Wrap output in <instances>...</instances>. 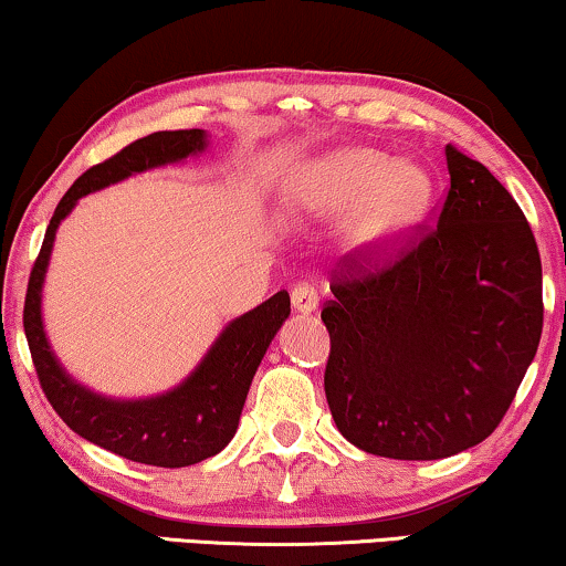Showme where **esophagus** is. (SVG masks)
I'll return each instance as SVG.
<instances>
[{
	"mask_svg": "<svg viewBox=\"0 0 566 566\" xmlns=\"http://www.w3.org/2000/svg\"><path fill=\"white\" fill-rule=\"evenodd\" d=\"M291 301H293V308L296 312H304V314H312L316 306H319V293L312 283H296L291 291Z\"/></svg>",
	"mask_w": 566,
	"mask_h": 566,
	"instance_id": "esophagus-1",
	"label": "esophagus"
}]
</instances>
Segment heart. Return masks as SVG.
I'll list each match as a JSON object with an SVG mask.
<instances>
[{
  "instance_id": "obj_1",
  "label": "heart",
  "mask_w": 566,
  "mask_h": 566,
  "mask_svg": "<svg viewBox=\"0 0 566 566\" xmlns=\"http://www.w3.org/2000/svg\"><path fill=\"white\" fill-rule=\"evenodd\" d=\"M432 182L417 165L374 149H345L322 159L293 188V203L308 213H343L353 206L347 231L360 247H389L428 211Z\"/></svg>"
}]
</instances>
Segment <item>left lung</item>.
<instances>
[{
    "instance_id": "obj_1",
    "label": "left lung",
    "mask_w": 566,
    "mask_h": 566,
    "mask_svg": "<svg viewBox=\"0 0 566 566\" xmlns=\"http://www.w3.org/2000/svg\"><path fill=\"white\" fill-rule=\"evenodd\" d=\"M436 227L363 247L332 270L324 394L360 451L432 461L490 438L544 327L541 254L521 206L484 165L446 146Z\"/></svg>"
}]
</instances>
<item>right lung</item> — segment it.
<instances>
[{
    "label": "right lung",
    "instance_id": "1",
    "mask_svg": "<svg viewBox=\"0 0 566 566\" xmlns=\"http://www.w3.org/2000/svg\"><path fill=\"white\" fill-rule=\"evenodd\" d=\"M206 146L200 128L157 130L134 144L123 146L111 159L90 167L59 200L45 229L41 252L33 262L22 308L28 347L41 389L56 415L74 432L105 451L149 467L180 469L211 459L234 438L252 376L265 355L270 339L291 314V298L277 291L273 298L239 316L221 332L203 363L192 370L188 381L165 397L144 401H115L97 397L74 384L53 358L41 322V289L49 268L53 237L76 200L92 190L118 182L144 169L180 161Z\"/></svg>",
    "mask_w": 566,
    "mask_h": 566
}]
</instances>
